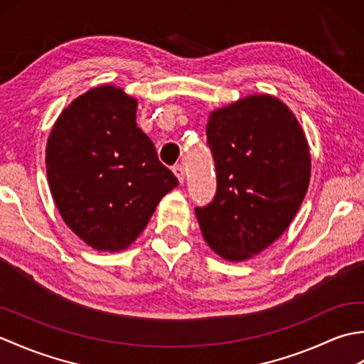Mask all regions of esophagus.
Returning a JSON list of instances; mask_svg holds the SVG:
<instances>
[{
	"label": "esophagus",
	"instance_id": "esophagus-1",
	"mask_svg": "<svg viewBox=\"0 0 364 364\" xmlns=\"http://www.w3.org/2000/svg\"><path fill=\"white\" fill-rule=\"evenodd\" d=\"M173 173L175 176L178 178V181L180 183H184V178H186V172H184V167L181 164H176L173 167Z\"/></svg>",
	"mask_w": 364,
	"mask_h": 364
}]
</instances>
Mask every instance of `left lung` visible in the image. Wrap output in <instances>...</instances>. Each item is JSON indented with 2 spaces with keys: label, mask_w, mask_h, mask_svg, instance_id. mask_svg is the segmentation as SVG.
Wrapping results in <instances>:
<instances>
[{
  "label": "left lung",
  "mask_w": 364,
  "mask_h": 364,
  "mask_svg": "<svg viewBox=\"0 0 364 364\" xmlns=\"http://www.w3.org/2000/svg\"><path fill=\"white\" fill-rule=\"evenodd\" d=\"M218 191L196 208L208 245L228 261L261 253L289 227L311 175L306 137L289 107L250 95L220 107L206 125Z\"/></svg>",
  "instance_id": "8db88e82"
}]
</instances>
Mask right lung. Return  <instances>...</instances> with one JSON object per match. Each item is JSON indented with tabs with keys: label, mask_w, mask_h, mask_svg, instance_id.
<instances>
[{
	"label": "right lung",
	"mask_w": 364,
	"mask_h": 364,
	"mask_svg": "<svg viewBox=\"0 0 364 364\" xmlns=\"http://www.w3.org/2000/svg\"><path fill=\"white\" fill-rule=\"evenodd\" d=\"M137 100L90 89L68 105L46 142V176L67 227L92 249L125 250L178 186L136 123Z\"/></svg>",
	"instance_id": "1"
}]
</instances>
